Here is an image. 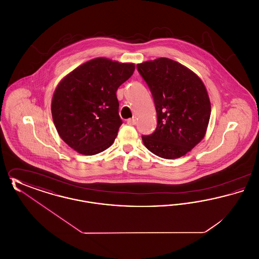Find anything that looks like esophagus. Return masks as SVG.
<instances>
[{
	"instance_id": "esophagus-1",
	"label": "esophagus",
	"mask_w": 259,
	"mask_h": 259,
	"mask_svg": "<svg viewBox=\"0 0 259 259\" xmlns=\"http://www.w3.org/2000/svg\"><path fill=\"white\" fill-rule=\"evenodd\" d=\"M127 123L129 124V125H135L136 124V119L133 117V118H129V119H127Z\"/></svg>"
}]
</instances>
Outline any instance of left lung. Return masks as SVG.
Returning <instances> with one entry per match:
<instances>
[{"label": "left lung", "mask_w": 259, "mask_h": 259, "mask_svg": "<svg viewBox=\"0 0 259 259\" xmlns=\"http://www.w3.org/2000/svg\"><path fill=\"white\" fill-rule=\"evenodd\" d=\"M153 97L157 126L142 136L149 151L165 159L184 156L205 137L210 116L206 87L197 74L169 58L137 65Z\"/></svg>", "instance_id": "left-lung-1"}]
</instances>
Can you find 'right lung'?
Listing matches in <instances>:
<instances>
[{"instance_id":"add662e5","label":"right lung","mask_w":259,"mask_h":259,"mask_svg":"<svg viewBox=\"0 0 259 259\" xmlns=\"http://www.w3.org/2000/svg\"><path fill=\"white\" fill-rule=\"evenodd\" d=\"M134 70L132 63L96 58L62 79L52 98L51 113L69 147L85 155L111 147L122 124L116 91Z\"/></svg>"}]
</instances>
